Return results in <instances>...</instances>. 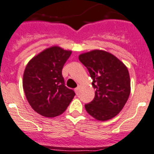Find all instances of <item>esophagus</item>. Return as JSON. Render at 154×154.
<instances>
[{
    "mask_svg": "<svg viewBox=\"0 0 154 154\" xmlns=\"http://www.w3.org/2000/svg\"><path fill=\"white\" fill-rule=\"evenodd\" d=\"M74 91H75V92H76V94H77V95L79 94L80 87H77V88H75V89H74Z\"/></svg>",
    "mask_w": 154,
    "mask_h": 154,
    "instance_id": "34e87169",
    "label": "esophagus"
}]
</instances>
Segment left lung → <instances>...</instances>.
Masks as SVG:
<instances>
[{
	"mask_svg": "<svg viewBox=\"0 0 154 154\" xmlns=\"http://www.w3.org/2000/svg\"><path fill=\"white\" fill-rule=\"evenodd\" d=\"M80 62L88 69L95 97L85 105L86 111L97 120L106 121L117 116L131 92L128 69L112 54L95 51L80 54Z\"/></svg>",
	"mask_w": 154,
	"mask_h": 154,
	"instance_id": "left-lung-1",
	"label": "left lung"
}]
</instances>
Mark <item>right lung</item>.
Wrapping results in <instances>:
<instances>
[{
	"label": "right lung",
	"mask_w": 154,
	"mask_h": 154,
	"mask_svg": "<svg viewBox=\"0 0 154 154\" xmlns=\"http://www.w3.org/2000/svg\"><path fill=\"white\" fill-rule=\"evenodd\" d=\"M52 47L34 57L25 68L23 88L31 107L45 117H55L65 112L75 96L65 85L62 68L71 54Z\"/></svg>",
	"instance_id": "right-lung-1"
}]
</instances>
